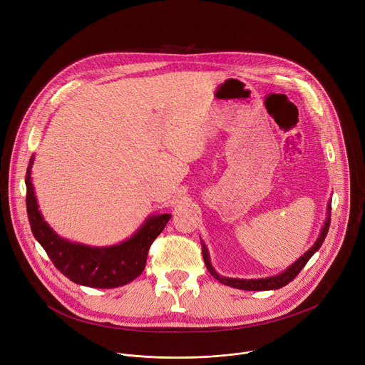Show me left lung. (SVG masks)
Masks as SVG:
<instances>
[{
    "instance_id": "1",
    "label": "left lung",
    "mask_w": 365,
    "mask_h": 365,
    "mask_svg": "<svg viewBox=\"0 0 365 365\" xmlns=\"http://www.w3.org/2000/svg\"><path fill=\"white\" fill-rule=\"evenodd\" d=\"M329 224H331V202L328 203V210H327V221L321 230V234L318 237V240L315 241V244L312 245L302 257H299L296 262L289 266L284 272L272 276V277H264V279H234V277H222L220 276L215 269L211 264V259H210V252H207L206 245L202 242V254H203V259H205V264L207 272H210L218 282H221L225 286L230 287H235V289H241V290H276L280 289L286 284H289L299 273L300 270L304 267V264L309 262V258L314 255L322 245V242L325 241V237L328 234L329 230Z\"/></svg>"
}]
</instances>
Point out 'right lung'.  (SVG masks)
I'll return each instance as SVG.
<instances>
[{
	"label": "right lung",
	"mask_w": 365,
	"mask_h": 365,
	"mask_svg": "<svg viewBox=\"0 0 365 365\" xmlns=\"http://www.w3.org/2000/svg\"><path fill=\"white\" fill-rule=\"evenodd\" d=\"M34 155L26 173V205L31 232L47 252L55 267L76 284L114 289L137 279L147 262L151 242L165 230L170 214L150 215L143 225L125 241L110 247H91L72 242L56 234L38 211L31 182Z\"/></svg>",
	"instance_id": "add662e5"
}]
</instances>
